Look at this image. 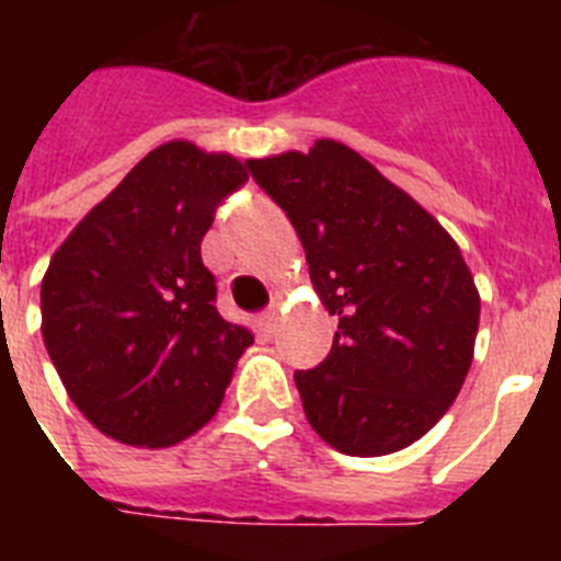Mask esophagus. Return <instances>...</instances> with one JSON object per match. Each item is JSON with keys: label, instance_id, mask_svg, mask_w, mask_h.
Masks as SVG:
<instances>
[{"label": "esophagus", "instance_id": "esophagus-1", "mask_svg": "<svg viewBox=\"0 0 561 561\" xmlns=\"http://www.w3.org/2000/svg\"><path fill=\"white\" fill-rule=\"evenodd\" d=\"M275 309H277V304H272L270 309L261 311V314L255 317L257 334H261V336H272V331H275Z\"/></svg>", "mask_w": 561, "mask_h": 561}]
</instances>
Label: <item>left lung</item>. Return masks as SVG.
Masks as SVG:
<instances>
[{
  "label": "left lung",
  "mask_w": 561,
  "mask_h": 561,
  "mask_svg": "<svg viewBox=\"0 0 561 561\" xmlns=\"http://www.w3.org/2000/svg\"><path fill=\"white\" fill-rule=\"evenodd\" d=\"M247 168L289 216L311 284L340 317L329 356L295 370L306 419L342 455L410 447L447 413L472 365L480 297L458 244L342 142Z\"/></svg>",
  "instance_id": "1"
}]
</instances>
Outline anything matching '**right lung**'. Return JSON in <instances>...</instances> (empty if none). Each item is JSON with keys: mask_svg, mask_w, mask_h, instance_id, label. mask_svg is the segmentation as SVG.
I'll return each mask as SVG.
<instances>
[{"mask_svg": "<svg viewBox=\"0 0 561 561\" xmlns=\"http://www.w3.org/2000/svg\"><path fill=\"white\" fill-rule=\"evenodd\" d=\"M247 182L230 153L173 140L69 232L42 280V334L69 399L108 438L171 447L219 410L252 334L216 309L202 238Z\"/></svg>", "mask_w": 561, "mask_h": 561, "instance_id": "1", "label": "right lung"}]
</instances>
